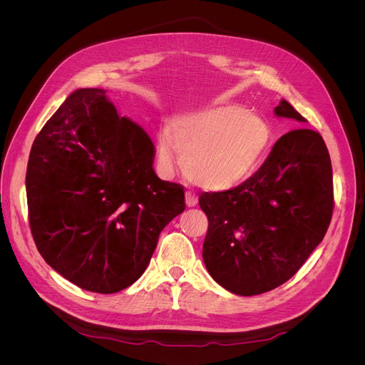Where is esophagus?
<instances>
[{
    "mask_svg": "<svg viewBox=\"0 0 365 365\" xmlns=\"http://www.w3.org/2000/svg\"><path fill=\"white\" fill-rule=\"evenodd\" d=\"M197 204V196L193 192H185V205L187 207H195Z\"/></svg>",
    "mask_w": 365,
    "mask_h": 365,
    "instance_id": "esophagus-1",
    "label": "esophagus"
}]
</instances>
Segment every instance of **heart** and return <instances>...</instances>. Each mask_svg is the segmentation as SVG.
<instances>
[{
	"instance_id": "b5f03b06",
	"label": "heart",
	"mask_w": 365,
	"mask_h": 365,
	"mask_svg": "<svg viewBox=\"0 0 365 365\" xmlns=\"http://www.w3.org/2000/svg\"><path fill=\"white\" fill-rule=\"evenodd\" d=\"M272 145L262 117L237 105L201 109L178 118L157 138V155L165 170L185 164V172L210 190H227L251 176Z\"/></svg>"
}]
</instances>
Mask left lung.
Masks as SVG:
<instances>
[{
  "label": "left lung",
  "instance_id": "1",
  "mask_svg": "<svg viewBox=\"0 0 365 365\" xmlns=\"http://www.w3.org/2000/svg\"><path fill=\"white\" fill-rule=\"evenodd\" d=\"M274 114L306 123L283 98ZM200 205L208 217L202 257L213 280L244 297L277 288L302 268L332 219V164L323 137L312 129L288 132L251 178L202 193Z\"/></svg>",
  "mask_w": 365,
  "mask_h": 365
}]
</instances>
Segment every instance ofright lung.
<instances>
[{
    "label": "right lung",
    "mask_w": 365,
    "mask_h": 365,
    "mask_svg": "<svg viewBox=\"0 0 365 365\" xmlns=\"http://www.w3.org/2000/svg\"><path fill=\"white\" fill-rule=\"evenodd\" d=\"M146 130L101 88L65 101L33 143L26 190L38 251L79 288L114 294L146 271L184 187L160 180Z\"/></svg>",
    "instance_id": "right-lung-1"
}]
</instances>
